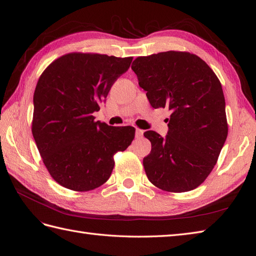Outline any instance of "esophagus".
Segmentation results:
<instances>
[{
  "mask_svg": "<svg viewBox=\"0 0 256 256\" xmlns=\"http://www.w3.org/2000/svg\"><path fill=\"white\" fill-rule=\"evenodd\" d=\"M143 134H144V131H143L142 129H138V128H136V138H142Z\"/></svg>",
  "mask_w": 256,
  "mask_h": 256,
  "instance_id": "1",
  "label": "esophagus"
}]
</instances>
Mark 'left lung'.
<instances>
[{
    "label": "left lung",
    "mask_w": 256,
    "mask_h": 256,
    "mask_svg": "<svg viewBox=\"0 0 256 256\" xmlns=\"http://www.w3.org/2000/svg\"><path fill=\"white\" fill-rule=\"evenodd\" d=\"M131 68L150 106L172 112L166 138L144 132L152 143L143 159L147 178L168 192L198 188L212 171L228 136L218 76L202 58L182 51L138 56Z\"/></svg>",
    "instance_id": "left-lung-1"
}]
</instances>
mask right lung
<instances>
[{
	"instance_id": "1",
	"label": "right lung",
	"mask_w": 256,
	"mask_h": 256,
	"mask_svg": "<svg viewBox=\"0 0 256 256\" xmlns=\"http://www.w3.org/2000/svg\"><path fill=\"white\" fill-rule=\"evenodd\" d=\"M131 62V56L74 52L40 76L32 132L48 172L63 187L81 192L100 187L111 176L114 154L134 138V127L109 126L92 116Z\"/></svg>"
}]
</instances>
